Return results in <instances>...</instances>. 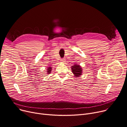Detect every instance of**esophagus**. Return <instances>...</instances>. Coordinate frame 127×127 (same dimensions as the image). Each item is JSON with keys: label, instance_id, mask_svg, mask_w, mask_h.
<instances>
[{"label": "esophagus", "instance_id": "34e87169", "mask_svg": "<svg viewBox=\"0 0 127 127\" xmlns=\"http://www.w3.org/2000/svg\"><path fill=\"white\" fill-rule=\"evenodd\" d=\"M60 61L61 63H64V62H65V59H62L61 60H60Z\"/></svg>", "mask_w": 127, "mask_h": 127}]
</instances>
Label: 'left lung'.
<instances>
[{
	"label": "left lung",
	"mask_w": 127,
	"mask_h": 127,
	"mask_svg": "<svg viewBox=\"0 0 127 127\" xmlns=\"http://www.w3.org/2000/svg\"><path fill=\"white\" fill-rule=\"evenodd\" d=\"M71 71L75 77L79 78L83 73V69L82 67L77 63L74 64L71 67Z\"/></svg>",
	"instance_id": "left-lung-1"
}]
</instances>
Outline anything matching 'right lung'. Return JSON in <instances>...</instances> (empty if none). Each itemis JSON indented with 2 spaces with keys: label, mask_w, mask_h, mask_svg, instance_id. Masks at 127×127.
I'll list each match as a JSON object with an SVG mask.
<instances>
[{
  "label": "right lung",
  "mask_w": 127,
  "mask_h": 127,
  "mask_svg": "<svg viewBox=\"0 0 127 127\" xmlns=\"http://www.w3.org/2000/svg\"><path fill=\"white\" fill-rule=\"evenodd\" d=\"M52 70V67H48V68H47V74H50V73H51V71Z\"/></svg>",
  "instance_id": "obj_1"
}]
</instances>
